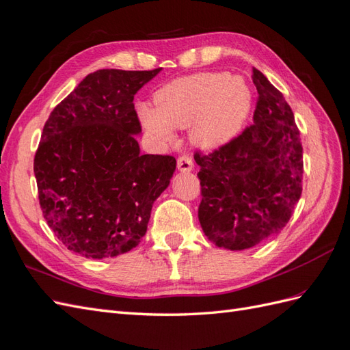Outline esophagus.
I'll list each match as a JSON object with an SVG mask.
<instances>
[{
    "instance_id": "34e87169",
    "label": "esophagus",
    "mask_w": 350,
    "mask_h": 350,
    "mask_svg": "<svg viewBox=\"0 0 350 350\" xmlns=\"http://www.w3.org/2000/svg\"><path fill=\"white\" fill-rule=\"evenodd\" d=\"M176 166H178V170H180V172H183V174L191 172V170H193V161H191V159L189 156H181V157H178Z\"/></svg>"
}]
</instances>
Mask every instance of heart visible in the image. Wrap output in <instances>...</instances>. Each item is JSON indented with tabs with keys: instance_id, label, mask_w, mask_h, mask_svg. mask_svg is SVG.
<instances>
[{
	"instance_id": "heart-1",
	"label": "heart",
	"mask_w": 350,
	"mask_h": 350,
	"mask_svg": "<svg viewBox=\"0 0 350 350\" xmlns=\"http://www.w3.org/2000/svg\"><path fill=\"white\" fill-rule=\"evenodd\" d=\"M252 107V90L241 77L202 72L165 84L154 95V108H136L141 124L163 144L175 141V127L191 126L196 147L214 151L226 147L243 129Z\"/></svg>"
}]
</instances>
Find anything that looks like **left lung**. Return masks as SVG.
I'll return each instance as SVG.
<instances>
[{"instance_id":"1","label":"left lung","mask_w":350,"mask_h":350,"mask_svg":"<svg viewBox=\"0 0 350 350\" xmlns=\"http://www.w3.org/2000/svg\"><path fill=\"white\" fill-rule=\"evenodd\" d=\"M254 124L208 156L196 152L202 185L199 221L218 248L242 251L278 234L301 196L303 147L291 108L254 70Z\"/></svg>"}]
</instances>
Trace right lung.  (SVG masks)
<instances>
[{"label": "right lung", "mask_w": 350, "mask_h": 350, "mask_svg": "<svg viewBox=\"0 0 350 350\" xmlns=\"http://www.w3.org/2000/svg\"><path fill=\"white\" fill-rule=\"evenodd\" d=\"M152 71L89 74L50 114L33 159L42 215L68 250L114 258L146 236L174 176L170 156L141 154L133 96Z\"/></svg>", "instance_id": "add662e5"}]
</instances>
